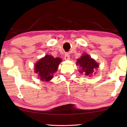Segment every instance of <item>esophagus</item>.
Listing matches in <instances>:
<instances>
[{"instance_id":"1","label":"esophagus","mask_w":127,"mask_h":127,"mask_svg":"<svg viewBox=\"0 0 127 127\" xmlns=\"http://www.w3.org/2000/svg\"><path fill=\"white\" fill-rule=\"evenodd\" d=\"M64 59L65 60H70V55L68 53H65L64 55Z\"/></svg>"}]
</instances>
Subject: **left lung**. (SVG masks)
Here are the masks:
<instances>
[{
	"instance_id": "1",
	"label": "left lung",
	"mask_w": 127,
	"mask_h": 127,
	"mask_svg": "<svg viewBox=\"0 0 127 127\" xmlns=\"http://www.w3.org/2000/svg\"><path fill=\"white\" fill-rule=\"evenodd\" d=\"M77 65L82 68L80 73H83L86 76H92L94 73L95 68L99 67V64L94 60L91 59L88 54H84L80 59H77Z\"/></svg>"
}]
</instances>
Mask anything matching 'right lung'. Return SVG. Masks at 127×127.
Instances as JSON below:
<instances>
[{
    "label": "right lung",
    "instance_id": "add662e5",
    "mask_svg": "<svg viewBox=\"0 0 127 127\" xmlns=\"http://www.w3.org/2000/svg\"><path fill=\"white\" fill-rule=\"evenodd\" d=\"M62 62L60 58L46 55L35 65V72L38 73L41 80L48 82L53 77V74L57 70L59 64Z\"/></svg>",
    "mask_w": 127,
    "mask_h": 127
}]
</instances>
